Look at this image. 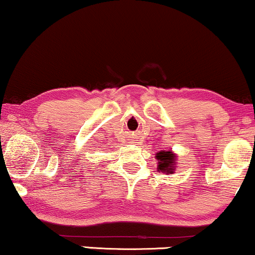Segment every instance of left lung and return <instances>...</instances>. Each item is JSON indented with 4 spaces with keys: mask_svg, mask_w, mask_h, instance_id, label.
<instances>
[{
    "mask_svg": "<svg viewBox=\"0 0 255 255\" xmlns=\"http://www.w3.org/2000/svg\"><path fill=\"white\" fill-rule=\"evenodd\" d=\"M158 159V171L165 173H173L176 168V155L172 151H161L155 155Z\"/></svg>",
    "mask_w": 255,
    "mask_h": 255,
    "instance_id": "1",
    "label": "left lung"
}]
</instances>
